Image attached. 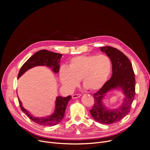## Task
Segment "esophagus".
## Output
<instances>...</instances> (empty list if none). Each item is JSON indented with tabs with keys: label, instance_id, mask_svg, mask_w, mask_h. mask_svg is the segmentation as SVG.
I'll return each mask as SVG.
<instances>
[{
	"label": "esophagus",
	"instance_id": "1",
	"mask_svg": "<svg viewBox=\"0 0 150 150\" xmlns=\"http://www.w3.org/2000/svg\"><path fill=\"white\" fill-rule=\"evenodd\" d=\"M81 94H74L72 96V98L75 99V98H79L81 97Z\"/></svg>",
	"mask_w": 150,
	"mask_h": 150
}]
</instances>
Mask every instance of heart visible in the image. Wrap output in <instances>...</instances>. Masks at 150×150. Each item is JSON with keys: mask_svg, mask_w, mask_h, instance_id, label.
<instances>
[{"mask_svg": "<svg viewBox=\"0 0 150 150\" xmlns=\"http://www.w3.org/2000/svg\"><path fill=\"white\" fill-rule=\"evenodd\" d=\"M111 68V61L106 55H80L70 59L67 68L63 67L60 69L59 78L69 92L77 87L81 79L85 87L94 91L104 86Z\"/></svg>", "mask_w": 150, "mask_h": 150, "instance_id": "1", "label": "heart"}]
</instances>
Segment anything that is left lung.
Here are the masks:
<instances>
[{
	"instance_id": "8db88e82",
	"label": "left lung",
	"mask_w": 150,
	"mask_h": 150,
	"mask_svg": "<svg viewBox=\"0 0 150 150\" xmlns=\"http://www.w3.org/2000/svg\"><path fill=\"white\" fill-rule=\"evenodd\" d=\"M112 63V75L104 86L93 94L94 104L90 110L93 119L100 123L109 125L122 120L130 112L135 94V78L132 64L122 52L110 47H101ZM120 89L124 95L122 104L115 110L108 109L102 100L108 92Z\"/></svg>"
}]
</instances>
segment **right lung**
I'll list each match as a JSON object with an SVG mask.
<instances>
[{
    "label": "right lung",
    "mask_w": 150,
    "mask_h": 150,
    "mask_svg": "<svg viewBox=\"0 0 150 150\" xmlns=\"http://www.w3.org/2000/svg\"><path fill=\"white\" fill-rule=\"evenodd\" d=\"M62 56V54L60 53L52 52L46 50H41L34 54L25 62L19 72L18 78H19L28 69L37 66H46L51 68L55 74L58 73L60 68L59 63ZM71 98L72 97L70 96L66 97L57 96L55 101L54 111L53 114L42 117L34 116L23 108L22 103L19 98L18 101L21 110L31 120L40 125L50 126L57 125L63 119L68 103Z\"/></svg>",
    "instance_id": "1"
}]
</instances>
